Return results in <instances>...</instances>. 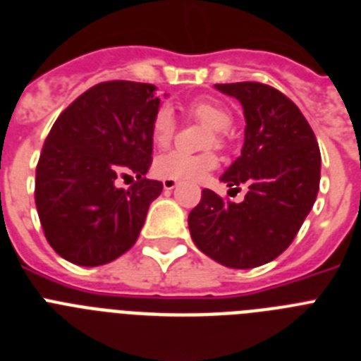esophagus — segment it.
<instances>
[{"label": "esophagus", "instance_id": "esophagus-1", "mask_svg": "<svg viewBox=\"0 0 361 361\" xmlns=\"http://www.w3.org/2000/svg\"><path fill=\"white\" fill-rule=\"evenodd\" d=\"M163 187H165L166 190H172L174 187H178V181H176V180H163Z\"/></svg>", "mask_w": 361, "mask_h": 361}]
</instances>
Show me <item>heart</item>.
I'll return each instance as SVG.
<instances>
[{
  "label": "heart",
  "mask_w": 361,
  "mask_h": 361,
  "mask_svg": "<svg viewBox=\"0 0 361 361\" xmlns=\"http://www.w3.org/2000/svg\"><path fill=\"white\" fill-rule=\"evenodd\" d=\"M190 119L200 121L213 128V134L207 137V147L224 148L227 145V132L231 126L233 115L222 102L213 99H192L185 106ZM176 134V119L171 108L161 106L154 114L150 123V137L157 148H166L172 143ZM218 165V157L214 152L185 154L180 150H172L156 157L154 161V174L163 180L198 181L214 171Z\"/></svg>",
  "instance_id": "1"
}]
</instances>
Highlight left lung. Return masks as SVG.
<instances>
[{
  "label": "left lung",
  "mask_w": 361,
  "mask_h": 361,
  "mask_svg": "<svg viewBox=\"0 0 361 361\" xmlns=\"http://www.w3.org/2000/svg\"><path fill=\"white\" fill-rule=\"evenodd\" d=\"M238 99L246 115L242 156L222 176L231 190L247 185L233 204L213 190L189 214L190 237L205 255L229 268L247 269L277 259L290 246L316 202L321 154L298 106L262 82L216 84Z\"/></svg>",
  "instance_id": "left-lung-1"
}]
</instances>
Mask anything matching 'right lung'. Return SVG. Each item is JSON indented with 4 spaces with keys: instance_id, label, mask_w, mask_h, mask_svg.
I'll return each mask as SVG.
<instances>
[{
    "instance_id": "1",
    "label": "right lung",
    "mask_w": 361,
    "mask_h": 361,
    "mask_svg": "<svg viewBox=\"0 0 361 361\" xmlns=\"http://www.w3.org/2000/svg\"><path fill=\"white\" fill-rule=\"evenodd\" d=\"M156 86L108 80L90 87L54 121L36 165L35 202L56 253L78 266H101L134 246L161 181L152 165L150 123ZM138 178L128 190L119 177Z\"/></svg>"
}]
</instances>
